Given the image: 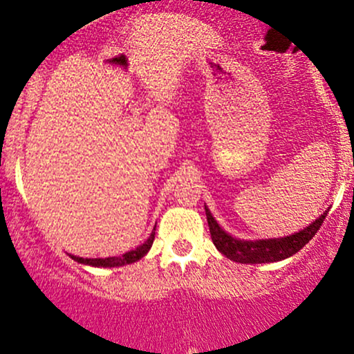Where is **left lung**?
I'll use <instances>...</instances> for the list:
<instances>
[{"label": "left lung", "instance_id": "left-lung-1", "mask_svg": "<svg viewBox=\"0 0 354 354\" xmlns=\"http://www.w3.org/2000/svg\"><path fill=\"white\" fill-rule=\"evenodd\" d=\"M207 222L210 227V236L214 241L215 248L236 263H244V265H259V263H277L281 259L290 258L295 252H299L319 230V227L324 222L327 210L315 222L305 227L304 230L292 234L286 237H278V239H259V241H241L227 234L221 225L212 217L210 210L205 207Z\"/></svg>", "mask_w": 354, "mask_h": 354}]
</instances>
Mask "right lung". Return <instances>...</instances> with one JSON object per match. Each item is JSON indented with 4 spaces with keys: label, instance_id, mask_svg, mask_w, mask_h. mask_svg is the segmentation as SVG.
Wrapping results in <instances>:
<instances>
[{
    "label": "right lung",
    "instance_id": "right-lung-1",
    "mask_svg": "<svg viewBox=\"0 0 354 354\" xmlns=\"http://www.w3.org/2000/svg\"><path fill=\"white\" fill-rule=\"evenodd\" d=\"M154 236H156V227L154 230L151 232L149 239L144 244H140L139 248L133 249V251L125 252L122 256H113V258H77V256H71L74 261L81 263V265H88V266H96V268H115V266H124V265H130V263L139 261L140 258L147 254L149 249H151L152 243H154Z\"/></svg>",
    "mask_w": 354,
    "mask_h": 354
}]
</instances>
